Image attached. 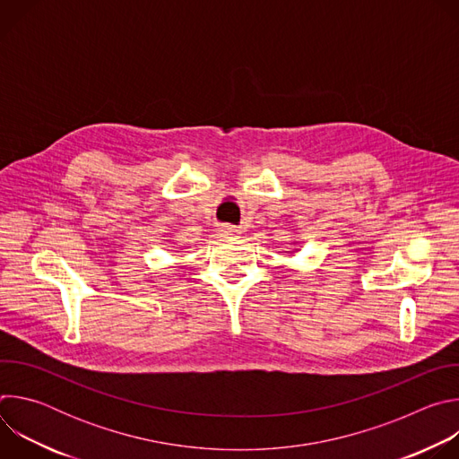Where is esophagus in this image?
Listing matches in <instances>:
<instances>
[{
    "instance_id": "esophagus-1",
    "label": "esophagus",
    "mask_w": 459,
    "mask_h": 459,
    "mask_svg": "<svg viewBox=\"0 0 459 459\" xmlns=\"http://www.w3.org/2000/svg\"><path fill=\"white\" fill-rule=\"evenodd\" d=\"M227 232H232V230H230V229H229V230H227Z\"/></svg>"
}]
</instances>
